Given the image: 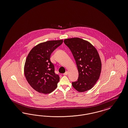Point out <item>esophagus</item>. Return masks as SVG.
<instances>
[{
  "label": "esophagus",
  "instance_id": "1",
  "mask_svg": "<svg viewBox=\"0 0 128 128\" xmlns=\"http://www.w3.org/2000/svg\"><path fill=\"white\" fill-rule=\"evenodd\" d=\"M67 74H68V72H67V71L64 74V76H66Z\"/></svg>",
  "mask_w": 128,
  "mask_h": 128
}]
</instances>
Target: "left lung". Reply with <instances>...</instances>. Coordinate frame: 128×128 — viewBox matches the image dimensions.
Wrapping results in <instances>:
<instances>
[{
	"label": "left lung",
	"instance_id": "8db88e82",
	"mask_svg": "<svg viewBox=\"0 0 128 128\" xmlns=\"http://www.w3.org/2000/svg\"><path fill=\"white\" fill-rule=\"evenodd\" d=\"M65 44L71 50L78 69V78L72 82L78 92L91 89L100 76L101 62L96 49L88 42L79 38L65 39Z\"/></svg>",
	"mask_w": 128,
	"mask_h": 128
}]
</instances>
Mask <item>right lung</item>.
<instances>
[{"mask_svg": "<svg viewBox=\"0 0 128 128\" xmlns=\"http://www.w3.org/2000/svg\"><path fill=\"white\" fill-rule=\"evenodd\" d=\"M62 42V40H55L40 43L34 47L28 54L24 74L30 85L39 93L49 94L57 86L60 78L54 72L50 56Z\"/></svg>", "mask_w": 128, "mask_h": 128, "instance_id": "obj_1", "label": "right lung"}]
</instances>
